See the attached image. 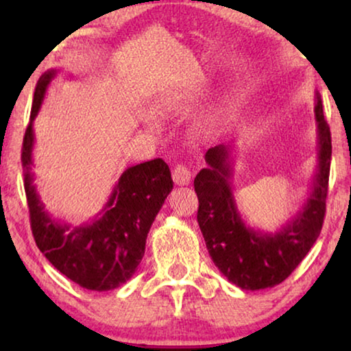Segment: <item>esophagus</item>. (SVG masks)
<instances>
[{
  "label": "esophagus",
  "instance_id": "obj_1",
  "mask_svg": "<svg viewBox=\"0 0 351 351\" xmlns=\"http://www.w3.org/2000/svg\"><path fill=\"white\" fill-rule=\"evenodd\" d=\"M172 179L177 185H189L191 180V172L186 166L177 165L174 169H172Z\"/></svg>",
  "mask_w": 351,
  "mask_h": 351
}]
</instances>
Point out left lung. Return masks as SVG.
I'll return each instance as SVG.
<instances>
[{
    "instance_id": "obj_1",
    "label": "left lung",
    "mask_w": 351,
    "mask_h": 351,
    "mask_svg": "<svg viewBox=\"0 0 351 351\" xmlns=\"http://www.w3.org/2000/svg\"><path fill=\"white\" fill-rule=\"evenodd\" d=\"M316 171L300 208L273 230L249 225L234 198L232 185L233 141L209 148L208 167L195 177L198 223L209 256L220 273L243 291H261L280 285L295 270L313 246L323 227L330 167V131L315 93Z\"/></svg>"
}]
</instances>
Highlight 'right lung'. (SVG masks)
Returning a JSON list of instances; mask_svg holds the SVG:
<instances>
[{
    "mask_svg": "<svg viewBox=\"0 0 351 351\" xmlns=\"http://www.w3.org/2000/svg\"><path fill=\"white\" fill-rule=\"evenodd\" d=\"M59 70L41 75L33 95L30 124L22 147L23 179L32 232L45 257L76 285L89 291H112L131 280L145 254L147 234L174 182L161 158L128 167L114 182L102 209L88 222L73 225L54 217L43 203L33 172V123L46 90Z\"/></svg>",
    "mask_w": 351,
    "mask_h": 351,
    "instance_id": "right-lung-1",
    "label": "right lung"
}]
</instances>
